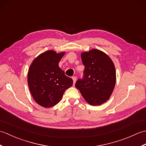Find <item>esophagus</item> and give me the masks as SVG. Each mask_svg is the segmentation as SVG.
Returning <instances> with one entry per match:
<instances>
[{
    "label": "esophagus",
    "instance_id": "1",
    "mask_svg": "<svg viewBox=\"0 0 146 146\" xmlns=\"http://www.w3.org/2000/svg\"><path fill=\"white\" fill-rule=\"evenodd\" d=\"M72 79L73 80V85H75V82L76 81V76H73L72 77Z\"/></svg>",
    "mask_w": 146,
    "mask_h": 146
}]
</instances>
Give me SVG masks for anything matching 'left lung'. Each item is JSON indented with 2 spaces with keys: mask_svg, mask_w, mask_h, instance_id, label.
<instances>
[{
  "mask_svg": "<svg viewBox=\"0 0 146 146\" xmlns=\"http://www.w3.org/2000/svg\"><path fill=\"white\" fill-rule=\"evenodd\" d=\"M81 57L85 69L75 86L89 104L101 105L110 98L115 85L113 63L108 55L96 49L83 52Z\"/></svg>",
  "mask_w": 146,
  "mask_h": 146,
  "instance_id": "obj_1",
  "label": "left lung"
}]
</instances>
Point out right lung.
Segmentation results:
<instances>
[{
  "label": "right lung",
  "instance_id": "1",
  "mask_svg": "<svg viewBox=\"0 0 146 146\" xmlns=\"http://www.w3.org/2000/svg\"><path fill=\"white\" fill-rule=\"evenodd\" d=\"M64 52L49 50L34 60L27 75V82L33 98L46 108L58 104L66 89L73 85V80L64 75L58 63Z\"/></svg>",
  "mask_w": 146,
  "mask_h": 146
}]
</instances>
